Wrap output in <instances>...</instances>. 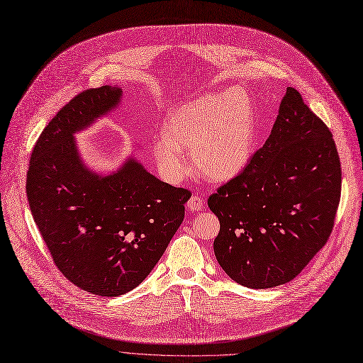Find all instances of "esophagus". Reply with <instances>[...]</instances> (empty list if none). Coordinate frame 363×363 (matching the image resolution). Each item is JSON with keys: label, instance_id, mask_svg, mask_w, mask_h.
<instances>
[{"label": "esophagus", "instance_id": "obj_1", "mask_svg": "<svg viewBox=\"0 0 363 363\" xmlns=\"http://www.w3.org/2000/svg\"><path fill=\"white\" fill-rule=\"evenodd\" d=\"M186 207H188V211H191V212H199L200 208L203 207V200H201L200 197H197V196L189 197V200L186 201Z\"/></svg>", "mask_w": 363, "mask_h": 363}]
</instances>
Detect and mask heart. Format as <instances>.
<instances>
[{
    "mask_svg": "<svg viewBox=\"0 0 363 363\" xmlns=\"http://www.w3.org/2000/svg\"><path fill=\"white\" fill-rule=\"evenodd\" d=\"M164 135L152 141V156L169 182L194 169L212 182L235 178L252 160L256 128L253 107L242 91L206 94L178 107L164 122Z\"/></svg>",
    "mask_w": 363,
    "mask_h": 363,
    "instance_id": "1",
    "label": "heart"
}]
</instances>
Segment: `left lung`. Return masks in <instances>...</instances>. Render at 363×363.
<instances>
[{
    "label": "left lung",
    "mask_w": 363,
    "mask_h": 363,
    "mask_svg": "<svg viewBox=\"0 0 363 363\" xmlns=\"http://www.w3.org/2000/svg\"><path fill=\"white\" fill-rule=\"evenodd\" d=\"M340 193L331 132L289 86L269 138L208 197L220 223L213 242L220 268L249 289L290 282L325 245Z\"/></svg>",
    "instance_id": "left-lung-1"
}]
</instances>
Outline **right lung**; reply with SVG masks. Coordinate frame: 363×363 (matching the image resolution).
I'll return each instance as SVG.
<instances>
[{
    "mask_svg": "<svg viewBox=\"0 0 363 363\" xmlns=\"http://www.w3.org/2000/svg\"><path fill=\"white\" fill-rule=\"evenodd\" d=\"M122 94L104 85L76 95L38 138L26 179L30 212L55 266L76 287L104 297L122 296L148 277L191 197L133 155L110 170L85 162L76 133L116 111Z\"/></svg>",
    "mask_w": 363,
    "mask_h": 363,
    "instance_id": "add662e5",
    "label": "right lung"
}]
</instances>
